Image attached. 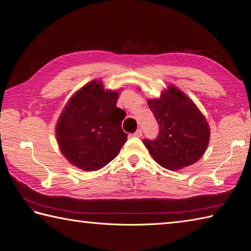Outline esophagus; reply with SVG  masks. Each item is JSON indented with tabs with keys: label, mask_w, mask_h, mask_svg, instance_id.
<instances>
[{
	"label": "esophagus",
	"mask_w": 251,
	"mask_h": 251,
	"mask_svg": "<svg viewBox=\"0 0 251 251\" xmlns=\"http://www.w3.org/2000/svg\"><path fill=\"white\" fill-rule=\"evenodd\" d=\"M133 136H135V137H141V136H142V131L139 128V130H137L133 134Z\"/></svg>",
	"instance_id": "esophagus-1"
}]
</instances>
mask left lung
Here are the masks:
<instances>
[{
	"instance_id": "8db88e82",
	"label": "left lung",
	"mask_w": 251,
	"mask_h": 251,
	"mask_svg": "<svg viewBox=\"0 0 251 251\" xmlns=\"http://www.w3.org/2000/svg\"><path fill=\"white\" fill-rule=\"evenodd\" d=\"M148 104L160 127L155 140H143L151 157L171 171L198 161L206 151L210 131L195 102L172 85Z\"/></svg>"
}]
</instances>
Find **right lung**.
<instances>
[{
  "label": "right lung",
  "mask_w": 251,
  "mask_h": 251,
  "mask_svg": "<svg viewBox=\"0 0 251 251\" xmlns=\"http://www.w3.org/2000/svg\"><path fill=\"white\" fill-rule=\"evenodd\" d=\"M119 91L104 90L90 81L75 93L60 114L55 127L58 146L72 165L97 171L115 158L127 140L121 121L126 112L116 107Z\"/></svg>",
  "instance_id": "add662e5"
}]
</instances>
